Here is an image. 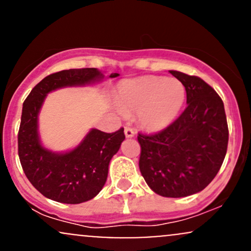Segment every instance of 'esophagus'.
<instances>
[{"label":"esophagus","mask_w":251,"mask_h":251,"mask_svg":"<svg viewBox=\"0 0 251 251\" xmlns=\"http://www.w3.org/2000/svg\"><path fill=\"white\" fill-rule=\"evenodd\" d=\"M134 134H135V132H134L133 128H131V127H125V137H126V138H132V137H134Z\"/></svg>","instance_id":"esophagus-1"}]
</instances>
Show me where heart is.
Here are the masks:
<instances>
[{"instance_id": "obj_1", "label": "heart", "mask_w": 251, "mask_h": 251, "mask_svg": "<svg viewBox=\"0 0 251 251\" xmlns=\"http://www.w3.org/2000/svg\"><path fill=\"white\" fill-rule=\"evenodd\" d=\"M186 91L177 79L140 76L122 82L116 92L118 108L125 114L139 113L149 131H160L175 122L185 102Z\"/></svg>"}]
</instances>
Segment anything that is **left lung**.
<instances>
[{
  "instance_id": "left-lung-1",
  "label": "left lung",
  "mask_w": 251,
  "mask_h": 251,
  "mask_svg": "<svg viewBox=\"0 0 251 251\" xmlns=\"http://www.w3.org/2000/svg\"><path fill=\"white\" fill-rule=\"evenodd\" d=\"M186 91V108L154 134H138L139 169L148 185L163 197L179 198L205 189L220 171L229 131L222 99L201 77L170 71Z\"/></svg>"
}]
</instances>
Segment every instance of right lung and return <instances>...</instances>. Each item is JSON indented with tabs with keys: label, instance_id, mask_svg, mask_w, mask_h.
<instances>
[{
	"label": "right lung",
	"instance_id": "1",
	"mask_svg": "<svg viewBox=\"0 0 251 251\" xmlns=\"http://www.w3.org/2000/svg\"><path fill=\"white\" fill-rule=\"evenodd\" d=\"M118 75L112 73L109 77ZM103 77L97 68L57 72L42 79L25 100L17 135L20 162L34 188L51 201L79 204L96 197L105 185L109 162L119 151L125 134L124 128L114 133L92 128L71 151H50L42 145L39 134L43 101L55 89L92 85Z\"/></svg>",
	"mask_w": 251,
	"mask_h": 251
}]
</instances>
